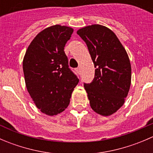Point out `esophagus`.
<instances>
[{"label":"esophagus","mask_w":153,"mask_h":153,"mask_svg":"<svg viewBox=\"0 0 153 153\" xmlns=\"http://www.w3.org/2000/svg\"><path fill=\"white\" fill-rule=\"evenodd\" d=\"M76 71H77V72H78V73L80 74V72H81V68L78 67V68H77V69H76Z\"/></svg>","instance_id":"1"}]
</instances>
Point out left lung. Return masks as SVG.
Here are the masks:
<instances>
[{
    "instance_id": "8db88e82",
    "label": "left lung",
    "mask_w": 153,
    "mask_h": 153,
    "mask_svg": "<svg viewBox=\"0 0 153 153\" xmlns=\"http://www.w3.org/2000/svg\"><path fill=\"white\" fill-rule=\"evenodd\" d=\"M93 64L95 78L84 84L90 106L104 116L115 113L124 104L131 84V64L126 50L111 29L99 24L78 29Z\"/></svg>"
}]
</instances>
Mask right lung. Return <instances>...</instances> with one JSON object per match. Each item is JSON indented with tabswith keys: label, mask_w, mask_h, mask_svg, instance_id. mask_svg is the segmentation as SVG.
I'll use <instances>...</instances> for the list:
<instances>
[{
	"label": "right lung",
	"mask_w": 153,
	"mask_h": 153,
	"mask_svg": "<svg viewBox=\"0 0 153 153\" xmlns=\"http://www.w3.org/2000/svg\"><path fill=\"white\" fill-rule=\"evenodd\" d=\"M73 32L55 25L41 31L27 48L23 61L27 89L35 106L44 114L55 115L69 106L79 80L68 65L64 49Z\"/></svg>",
	"instance_id": "add662e5"
}]
</instances>
